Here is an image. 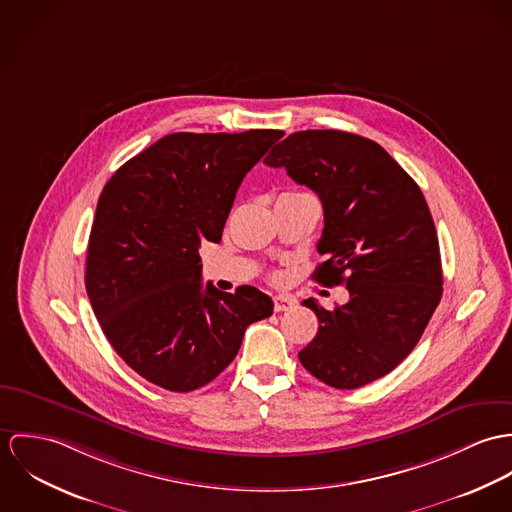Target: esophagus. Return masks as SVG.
Listing matches in <instances>:
<instances>
[{
	"label": "esophagus",
	"instance_id": "1",
	"mask_svg": "<svg viewBox=\"0 0 512 512\" xmlns=\"http://www.w3.org/2000/svg\"><path fill=\"white\" fill-rule=\"evenodd\" d=\"M273 304H275V312H286V310L294 308L296 300H294V298H290V296L279 294V296H275V298H273Z\"/></svg>",
	"mask_w": 512,
	"mask_h": 512
}]
</instances>
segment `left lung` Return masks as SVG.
Returning a JSON list of instances; mask_svg holds the SVG:
<instances>
[{
    "label": "left lung",
    "mask_w": 512,
    "mask_h": 512,
    "mask_svg": "<svg viewBox=\"0 0 512 512\" xmlns=\"http://www.w3.org/2000/svg\"><path fill=\"white\" fill-rule=\"evenodd\" d=\"M265 165L318 194L324 263L312 279L349 290L334 310L302 302L320 326L300 363L334 389L385 377L416 347L442 298L440 245L422 190L379 143L336 129L288 135Z\"/></svg>",
    "instance_id": "obj_1"
}]
</instances>
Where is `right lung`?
<instances>
[{
  "instance_id": "right-lung-1",
  "label": "right lung",
  "mask_w": 512,
  "mask_h": 512,
  "mask_svg": "<svg viewBox=\"0 0 512 512\" xmlns=\"http://www.w3.org/2000/svg\"><path fill=\"white\" fill-rule=\"evenodd\" d=\"M279 129L171 133L104 186L86 253V292L115 353L172 393L214 381L249 324L273 314L255 286H202L200 245L220 243L235 192Z\"/></svg>"
}]
</instances>
